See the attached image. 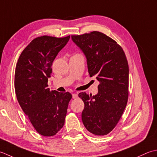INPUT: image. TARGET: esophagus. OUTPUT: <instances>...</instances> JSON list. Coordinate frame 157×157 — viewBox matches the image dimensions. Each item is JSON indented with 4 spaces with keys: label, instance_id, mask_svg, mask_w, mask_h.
Listing matches in <instances>:
<instances>
[{
    "label": "esophagus",
    "instance_id": "34e87169",
    "mask_svg": "<svg viewBox=\"0 0 157 157\" xmlns=\"http://www.w3.org/2000/svg\"><path fill=\"white\" fill-rule=\"evenodd\" d=\"M77 98H78V94H72V98L73 99H76Z\"/></svg>",
    "mask_w": 157,
    "mask_h": 157
}]
</instances>
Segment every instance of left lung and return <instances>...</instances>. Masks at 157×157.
<instances>
[{"label":"left lung","mask_w":157,"mask_h":157,"mask_svg":"<svg viewBox=\"0 0 157 157\" xmlns=\"http://www.w3.org/2000/svg\"><path fill=\"white\" fill-rule=\"evenodd\" d=\"M71 37L85 54L89 76L100 82L96 95L78 94L85 104L83 124L95 136L107 135L119 122L127 103L129 66L125 54L116 41L100 32Z\"/></svg>","instance_id":"8db88e82"}]
</instances>
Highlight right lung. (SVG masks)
<instances>
[{
  "mask_svg": "<svg viewBox=\"0 0 157 157\" xmlns=\"http://www.w3.org/2000/svg\"><path fill=\"white\" fill-rule=\"evenodd\" d=\"M69 39L70 36L34 38L21 52L16 64V97L34 129L43 136H55L63 127L72 98L69 92L50 91L47 88L53 60Z\"/></svg>",
  "mask_w": 157,
  "mask_h": 157,
  "instance_id": "add662e5",
  "label": "right lung"
}]
</instances>
